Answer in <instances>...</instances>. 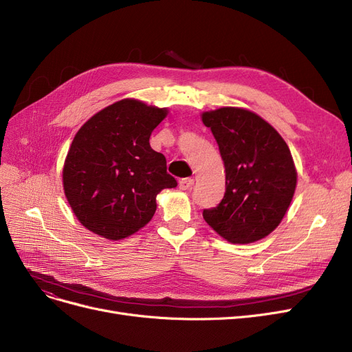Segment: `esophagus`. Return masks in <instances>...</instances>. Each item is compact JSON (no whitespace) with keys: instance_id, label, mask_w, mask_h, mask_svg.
<instances>
[{"instance_id":"obj_1","label":"esophagus","mask_w":352,"mask_h":352,"mask_svg":"<svg viewBox=\"0 0 352 352\" xmlns=\"http://www.w3.org/2000/svg\"><path fill=\"white\" fill-rule=\"evenodd\" d=\"M194 184V179L192 178H181L179 179V188L181 190H188L191 188Z\"/></svg>"}]
</instances>
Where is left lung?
Masks as SVG:
<instances>
[{"instance_id":"left-lung-1","label":"left lung","mask_w":352,"mask_h":352,"mask_svg":"<svg viewBox=\"0 0 352 352\" xmlns=\"http://www.w3.org/2000/svg\"><path fill=\"white\" fill-rule=\"evenodd\" d=\"M226 173L225 196L203 217L232 243H251L274 230L287 212L297 173L287 143L252 111L223 107L203 113Z\"/></svg>"}]
</instances>
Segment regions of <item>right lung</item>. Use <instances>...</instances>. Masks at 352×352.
Segmentation results:
<instances>
[{"mask_svg":"<svg viewBox=\"0 0 352 352\" xmlns=\"http://www.w3.org/2000/svg\"><path fill=\"white\" fill-rule=\"evenodd\" d=\"M165 109L122 100L78 130L63 166V190L78 220L107 239H123L145 226L156 196L177 187L166 160L149 145Z\"/></svg>","mask_w":352,"mask_h":352,"instance_id":"add662e5","label":"right lung"}]
</instances>
